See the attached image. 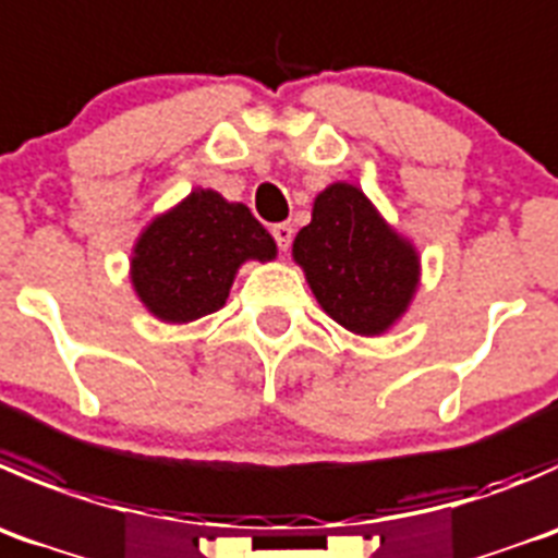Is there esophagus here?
<instances>
[{
    "instance_id": "34e87169",
    "label": "esophagus",
    "mask_w": 558,
    "mask_h": 558,
    "mask_svg": "<svg viewBox=\"0 0 558 558\" xmlns=\"http://www.w3.org/2000/svg\"><path fill=\"white\" fill-rule=\"evenodd\" d=\"M272 236L275 242H278L280 251H289L291 240H294V229H291V223H278L272 226Z\"/></svg>"
}]
</instances>
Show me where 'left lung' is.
Instances as JSON below:
<instances>
[{
	"instance_id": "8db88e82",
	"label": "left lung",
	"mask_w": 558,
	"mask_h": 558,
	"mask_svg": "<svg viewBox=\"0 0 558 558\" xmlns=\"http://www.w3.org/2000/svg\"><path fill=\"white\" fill-rule=\"evenodd\" d=\"M294 258L318 305L356 335H381L414 296L420 258L373 209L365 193L335 182L318 193Z\"/></svg>"
}]
</instances>
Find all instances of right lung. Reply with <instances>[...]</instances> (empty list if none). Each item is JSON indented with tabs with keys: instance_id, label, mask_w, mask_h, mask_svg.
<instances>
[{
	"instance_id": "add662e5",
	"label": "right lung",
	"mask_w": 558,
	"mask_h": 558,
	"mask_svg": "<svg viewBox=\"0 0 558 558\" xmlns=\"http://www.w3.org/2000/svg\"><path fill=\"white\" fill-rule=\"evenodd\" d=\"M275 240L245 204L215 191H193L160 215L135 242L130 278L149 313L169 324L196 322L226 305L247 258H275Z\"/></svg>"
}]
</instances>
